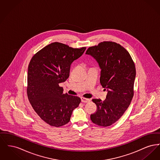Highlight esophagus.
<instances>
[{"label":"esophagus","mask_w":160,"mask_h":160,"mask_svg":"<svg viewBox=\"0 0 160 160\" xmlns=\"http://www.w3.org/2000/svg\"><path fill=\"white\" fill-rule=\"evenodd\" d=\"M81 100H82V102H89L91 101V99L86 98H84V97H82Z\"/></svg>","instance_id":"1"}]
</instances>
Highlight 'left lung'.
<instances>
[{
  "label": "left lung",
  "instance_id": "obj_1",
  "mask_svg": "<svg viewBox=\"0 0 160 160\" xmlns=\"http://www.w3.org/2000/svg\"><path fill=\"white\" fill-rule=\"evenodd\" d=\"M86 54L98 63L101 69L100 83L108 91L104 101L92 99L97 110L91 115V119L96 125L108 127L121 118L133 98L136 74L134 62L123 47L112 41L90 47Z\"/></svg>",
  "mask_w": 160,
  "mask_h": 160
}]
</instances>
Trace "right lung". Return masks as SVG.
I'll list each match as a JSON object with an SVG mask.
<instances>
[{
	"instance_id": "obj_1",
	"label": "right lung",
	"mask_w": 160,
	"mask_h": 160,
	"mask_svg": "<svg viewBox=\"0 0 160 160\" xmlns=\"http://www.w3.org/2000/svg\"><path fill=\"white\" fill-rule=\"evenodd\" d=\"M86 47L74 48L55 42L40 50L28 66L27 93L31 105L42 120L52 127H62L70 121L81 99L63 93L59 84L69 76L72 62Z\"/></svg>"
}]
</instances>
